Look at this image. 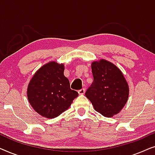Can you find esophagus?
I'll return each instance as SVG.
<instances>
[{"label":"esophagus","mask_w":155,"mask_h":155,"mask_svg":"<svg viewBox=\"0 0 155 155\" xmlns=\"http://www.w3.org/2000/svg\"><path fill=\"white\" fill-rule=\"evenodd\" d=\"M84 92H85V90H84V88H82V89H81V90H78V94H81V95L84 94Z\"/></svg>","instance_id":"1"}]
</instances>
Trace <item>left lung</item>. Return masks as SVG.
<instances>
[{"mask_svg": "<svg viewBox=\"0 0 155 155\" xmlns=\"http://www.w3.org/2000/svg\"><path fill=\"white\" fill-rule=\"evenodd\" d=\"M94 80L85 92L95 111L112 117L121 111L128 99L129 87L124 74L104 59L92 63Z\"/></svg>", "mask_w": 155, "mask_h": 155, "instance_id": "left-lung-1", "label": "left lung"}]
</instances>
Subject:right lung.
I'll list each match as a JSON object with an SVG mask.
<instances>
[{
  "label": "right lung",
  "mask_w": 155,
  "mask_h": 155,
  "mask_svg": "<svg viewBox=\"0 0 155 155\" xmlns=\"http://www.w3.org/2000/svg\"><path fill=\"white\" fill-rule=\"evenodd\" d=\"M64 65L51 61L40 68L27 87V98L35 111L54 118L67 110L78 93L70 87L64 75Z\"/></svg>",
  "instance_id": "obj_1"
}]
</instances>
